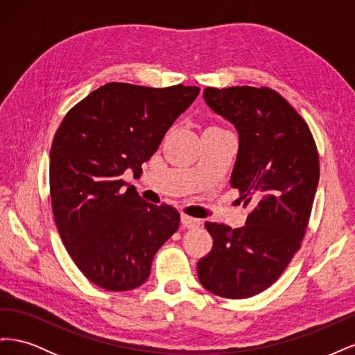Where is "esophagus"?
<instances>
[{
    "mask_svg": "<svg viewBox=\"0 0 355 355\" xmlns=\"http://www.w3.org/2000/svg\"><path fill=\"white\" fill-rule=\"evenodd\" d=\"M180 222H182V225H184V227L188 228V230L198 228L200 225H201V220H200V219L188 216V214H182V216H180Z\"/></svg>",
    "mask_w": 355,
    "mask_h": 355,
    "instance_id": "1",
    "label": "esophagus"
}]
</instances>
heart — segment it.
Returning <instances> with one entry per match:
<instances>
[{
    "label": "heart",
    "mask_w": 355,
    "mask_h": 355,
    "mask_svg": "<svg viewBox=\"0 0 355 355\" xmlns=\"http://www.w3.org/2000/svg\"><path fill=\"white\" fill-rule=\"evenodd\" d=\"M211 127H216V125H211Z\"/></svg>",
    "instance_id": "heart-1"
}]
</instances>
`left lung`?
Returning <instances> with one entry per match:
<instances>
[{"mask_svg": "<svg viewBox=\"0 0 355 355\" xmlns=\"http://www.w3.org/2000/svg\"><path fill=\"white\" fill-rule=\"evenodd\" d=\"M204 99L237 128L231 185L252 209L243 228L206 222L213 247L197 263L198 280L220 297H252L278 280L302 243L320 178L317 145L270 87H207Z\"/></svg>", "mask_w": 355, "mask_h": 355, "instance_id": "1", "label": "left lung"}]
</instances>
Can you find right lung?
<instances>
[{
	"label": "right lung",
	"instance_id": "1",
	"mask_svg": "<svg viewBox=\"0 0 355 355\" xmlns=\"http://www.w3.org/2000/svg\"><path fill=\"white\" fill-rule=\"evenodd\" d=\"M196 85L108 83L68 111L50 149V197L63 245L84 277L111 292L142 286L179 228L168 204L148 202L121 178L154 155Z\"/></svg>",
	"mask_w": 355,
	"mask_h": 355
}]
</instances>
